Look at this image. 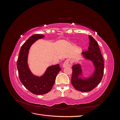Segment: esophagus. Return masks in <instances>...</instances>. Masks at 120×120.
Returning a JSON list of instances; mask_svg holds the SVG:
<instances>
[{
	"label": "esophagus",
	"instance_id": "esophagus-1",
	"mask_svg": "<svg viewBox=\"0 0 120 120\" xmlns=\"http://www.w3.org/2000/svg\"><path fill=\"white\" fill-rule=\"evenodd\" d=\"M71 64L70 63V61H69V60H65V61L63 64V67L64 68H66V67H71Z\"/></svg>",
	"mask_w": 120,
	"mask_h": 120
}]
</instances>
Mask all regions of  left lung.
<instances>
[{
	"mask_svg": "<svg viewBox=\"0 0 120 120\" xmlns=\"http://www.w3.org/2000/svg\"><path fill=\"white\" fill-rule=\"evenodd\" d=\"M89 46L88 50L82 52L86 59L93 61L95 70L90 78L82 79L79 78L82 71L79 64L73 65L71 83L75 90L82 92H90L99 85L102 79L104 71V61L99 45L92 36L89 35Z\"/></svg>",
	"mask_w": 120,
	"mask_h": 120,
	"instance_id": "8db88e82",
	"label": "left lung"
}]
</instances>
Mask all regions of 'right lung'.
<instances>
[{"label": "right lung", "mask_w": 120, "mask_h": 120, "mask_svg": "<svg viewBox=\"0 0 120 120\" xmlns=\"http://www.w3.org/2000/svg\"><path fill=\"white\" fill-rule=\"evenodd\" d=\"M42 34H34L29 38L21 46L17 61L19 78L23 85L35 95H43L52 90L57 74L61 68L58 64L49 67L41 77L35 76L31 73L27 64L29 49L31 45L38 39L43 38Z\"/></svg>", "instance_id": "add662e5"}]
</instances>
